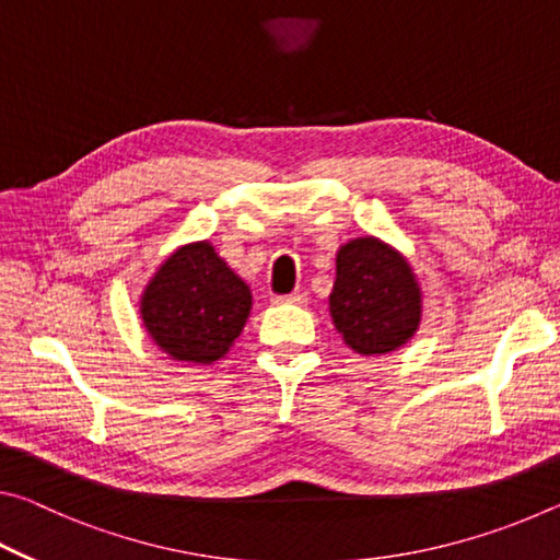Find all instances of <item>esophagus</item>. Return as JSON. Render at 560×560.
<instances>
[{
    "label": "esophagus",
    "mask_w": 560,
    "mask_h": 560,
    "mask_svg": "<svg viewBox=\"0 0 560 560\" xmlns=\"http://www.w3.org/2000/svg\"><path fill=\"white\" fill-rule=\"evenodd\" d=\"M271 301L273 303H293V306H303V303L308 301V296L303 291H293V293H287V296H273Z\"/></svg>",
    "instance_id": "obj_1"
}]
</instances>
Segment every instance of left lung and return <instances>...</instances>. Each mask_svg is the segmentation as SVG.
Wrapping results in <instances>:
<instances>
[{
  "instance_id": "obj_1",
  "label": "left lung",
  "mask_w": 560,
  "mask_h": 560,
  "mask_svg": "<svg viewBox=\"0 0 560 560\" xmlns=\"http://www.w3.org/2000/svg\"><path fill=\"white\" fill-rule=\"evenodd\" d=\"M328 311L358 355H387L410 343L422 324V287L400 249L373 234L338 246Z\"/></svg>"
}]
</instances>
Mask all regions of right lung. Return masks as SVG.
<instances>
[{"instance_id": "right-lung-1", "label": "right lung", "mask_w": 560, "mask_h": 560, "mask_svg": "<svg viewBox=\"0 0 560 560\" xmlns=\"http://www.w3.org/2000/svg\"><path fill=\"white\" fill-rule=\"evenodd\" d=\"M140 320L167 358L212 365L230 353L252 314V289L212 242L170 252L140 293Z\"/></svg>"}]
</instances>
